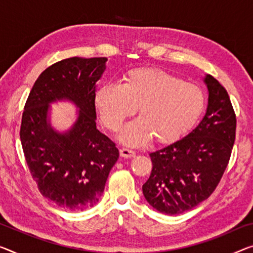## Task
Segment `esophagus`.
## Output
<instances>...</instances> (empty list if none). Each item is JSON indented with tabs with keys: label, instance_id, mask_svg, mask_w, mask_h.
Returning <instances> with one entry per match:
<instances>
[{
	"label": "esophagus",
	"instance_id": "1",
	"mask_svg": "<svg viewBox=\"0 0 253 253\" xmlns=\"http://www.w3.org/2000/svg\"><path fill=\"white\" fill-rule=\"evenodd\" d=\"M120 155H121V157L123 158H132L135 156V153L133 150H130L127 148H122L120 149Z\"/></svg>",
	"mask_w": 253,
	"mask_h": 253
}]
</instances>
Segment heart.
Returning a JSON list of instances; mask_svg holds the SVG:
<instances>
[{
  "label": "heart",
  "mask_w": 253,
  "mask_h": 253,
  "mask_svg": "<svg viewBox=\"0 0 253 253\" xmlns=\"http://www.w3.org/2000/svg\"><path fill=\"white\" fill-rule=\"evenodd\" d=\"M95 104L104 126L116 131L124 120L138 112L140 118L127 123L120 140L127 146H141L151 138L161 145L185 134L205 111L204 91L197 84L165 70L138 68L127 71L122 84L98 88Z\"/></svg>",
  "instance_id": "1"
}]
</instances>
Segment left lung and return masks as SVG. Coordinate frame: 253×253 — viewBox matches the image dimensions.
<instances>
[{"mask_svg":"<svg viewBox=\"0 0 253 253\" xmlns=\"http://www.w3.org/2000/svg\"><path fill=\"white\" fill-rule=\"evenodd\" d=\"M207 112L196 129L172 145L151 153L150 176L142 192L151 207L167 215L191 211L215 191L230 162L236 115L226 89L205 78Z\"/></svg>","mask_w":253,"mask_h":253,"instance_id":"obj_1","label":"left lung"}]
</instances>
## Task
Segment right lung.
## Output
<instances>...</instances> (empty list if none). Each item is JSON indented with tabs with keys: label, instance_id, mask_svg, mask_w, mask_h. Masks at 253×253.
Returning <instances> with one entry per match:
<instances>
[{
	"label": "right lung",
	"instance_id": "right-lung-1",
	"mask_svg": "<svg viewBox=\"0 0 253 253\" xmlns=\"http://www.w3.org/2000/svg\"><path fill=\"white\" fill-rule=\"evenodd\" d=\"M106 57H70L44 70L35 81L22 113L20 140L41 193L59 207H94L105 189L119 149L96 127L95 88ZM69 99L80 107L76 123L59 134L47 122L49 103Z\"/></svg>",
	"mask_w": 253,
	"mask_h": 253
}]
</instances>
